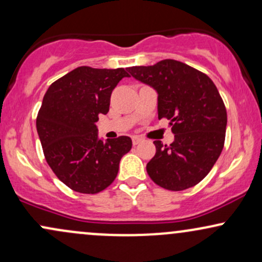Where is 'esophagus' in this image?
I'll return each mask as SVG.
<instances>
[{"label": "esophagus", "mask_w": 262, "mask_h": 262, "mask_svg": "<svg viewBox=\"0 0 262 262\" xmlns=\"http://www.w3.org/2000/svg\"><path fill=\"white\" fill-rule=\"evenodd\" d=\"M132 141H133V145H138V144H139L141 141V138L133 137V138H132Z\"/></svg>", "instance_id": "1"}]
</instances>
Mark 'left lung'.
<instances>
[{
  "label": "left lung",
  "mask_w": 262,
  "mask_h": 262,
  "mask_svg": "<svg viewBox=\"0 0 262 262\" xmlns=\"http://www.w3.org/2000/svg\"><path fill=\"white\" fill-rule=\"evenodd\" d=\"M127 70L158 92L159 119H169L175 134L170 145L154 141L148 175L170 191L193 187L208 175L224 146L227 110L217 87L206 74L172 59Z\"/></svg>",
  "instance_id": "left-lung-1"
}]
</instances>
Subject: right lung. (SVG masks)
Masks as SVG:
<instances>
[{
	"label": "right lung",
	"instance_id": "right-lung-1",
	"mask_svg": "<svg viewBox=\"0 0 262 262\" xmlns=\"http://www.w3.org/2000/svg\"><path fill=\"white\" fill-rule=\"evenodd\" d=\"M124 69L80 66L49 86L37 117L45 160L68 187L98 193L114 181L119 161L132 149L129 137L98 138L96 122L110 111L111 95Z\"/></svg>",
	"mask_w": 262,
	"mask_h": 262
}]
</instances>
